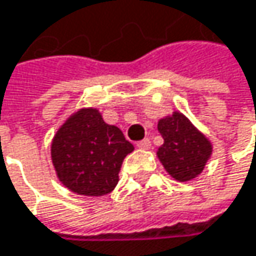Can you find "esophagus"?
Wrapping results in <instances>:
<instances>
[{"label":"esophagus","mask_w":256,"mask_h":256,"mask_svg":"<svg viewBox=\"0 0 256 256\" xmlns=\"http://www.w3.org/2000/svg\"><path fill=\"white\" fill-rule=\"evenodd\" d=\"M136 146L138 148H140V150H150L151 148V140L146 138V139H142V140H139L138 144H136Z\"/></svg>","instance_id":"34e87169"}]
</instances>
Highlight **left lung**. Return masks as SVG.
<instances>
[{"instance_id": "1", "label": "left lung", "mask_w": 256, "mask_h": 256, "mask_svg": "<svg viewBox=\"0 0 256 256\" xmlns=\"http://www.w3.org/2000/svg\"><path fill=\"white\" fill-rule=\"evenodd\" d=\"M157 128L164 139L157 157L166 172L179 182L197 178L212 156V142L179 111L158 120Z\"/></svg>"}]
</instances>
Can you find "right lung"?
I'll return each mask as SVG.
<instances>
[{"instance_id": "1", "label": "right lung", "mask_w": 256, "mask_h": 256, "mask_svg": "<svg viewBox=\"0 0 256 256\" xmlns=\"http://www.w3.org/2000/svg\"><path fill=\"white\" fill-rule=\"evenodd\" d=\"M133 145L96 108H81L58 128L52 162L59 180L80 196L99 197L118 184V172Z\"/></svg>"}]
</instances>
